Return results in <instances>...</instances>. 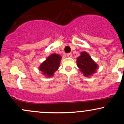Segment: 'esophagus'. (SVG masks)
Returning <instances> with one entry per match:
<instances>
[{"label":"esophagus","mask_w":124,"mask_h":124,"mask_svg":"<svg viewBox=\"0 0 124 124\" xmlns=\"http://www.w3.org/2000/svg\"><path fill=\"white\" fill-rule=\"evenodd\" d=\"M72 54H71V53H68V54H67V56H68V57L70 58V57H72Z\"/></svg>","instance_id":"34e87169"}]
</instances>
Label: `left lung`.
Returning <instances> with one entry per match:
<instances>
[{
	"label": "left lung",
	"mask_w": 124,
	"mask_h": 124,
	"mask_svg": "<svg viewBox=\"0 0 124 124\" xmlns=\"http://www.w3.org/2000/svg\"><path fill=\"white\" fill-rule=\"evenodd\" d=\"M77 65L84 76L86 77L94 73L98 68L97 64L86 52H81L80 56L77 58Z\"/></svg>",
	"instance_id": "left-lung-1"
}]
</instances>
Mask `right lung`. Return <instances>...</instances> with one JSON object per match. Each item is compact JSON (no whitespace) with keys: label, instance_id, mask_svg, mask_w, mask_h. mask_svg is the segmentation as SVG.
Returning a JSON list of instances; mask_svg holds the SVG:
<instances>
[{"label":"right lung","instance_id":"obj_1","mask_svg":"<svg viewBox=\"0 0 124 124\" xmlns=\"http://www.w3.org/2000/svg\"><path fill=\"white\" fill-rule=\"evenodd\" d=\"M61 56L58 54H54L46 58L43 63L41 64L39 69L43 75L48 77L54 75V72L58 70L60 65Z\"/></svg>","mask_w":124,"mask_h":124}]
</instances>
